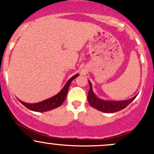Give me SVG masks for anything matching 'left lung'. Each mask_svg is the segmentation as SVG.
Segmentation results:
<instances>
[{
	"label": "left lung",
	"mask_w": 154,
	"mask_h": 154,
	"mask_svg": "<svg viewBox=\"0 0 154 154\" xmlns=\"http://www.w3.org/2000/svg\"><path fill=\"white\" fill-rule=\"evenodd\" d=\"M90 85L89 91L88 92V101L90 106L93 108L105 113H113L119 112L127 107L136 97L134 96L132 98L125 100H105L100 99L95 95L92 90L91 82L88 80Z\"/></svg>",
	"instance_id": "1"
}]
</instances>
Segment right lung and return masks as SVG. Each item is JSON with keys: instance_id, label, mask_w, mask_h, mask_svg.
<instances>
[{"instance_id": "obj_1", "label": "right lung", "mask_w": 154, "mask_h": 154, "mask_svg": "<svg viewBox=\"0 0 154 154\" xmlns=\"http://www.w3.org/2000/svg\"><path fill=\"white\" fill-rule=\"evenodd\" d=\"M78 76L79 74H77L74 76H73L72 77H71L58 94L53 96V97H50V98L46 99V100H43V101L38 102V103H25V102L24 101H21V100H19L24 106H26L27 109H29L34 112H47L50 111V110L54 109L57 108V107L60 106V105L63 104L65 99L66 98L68 88H69V86L70 84H71V81H72L74 78L78 77Z\"/></svg>"}]
</instances>
